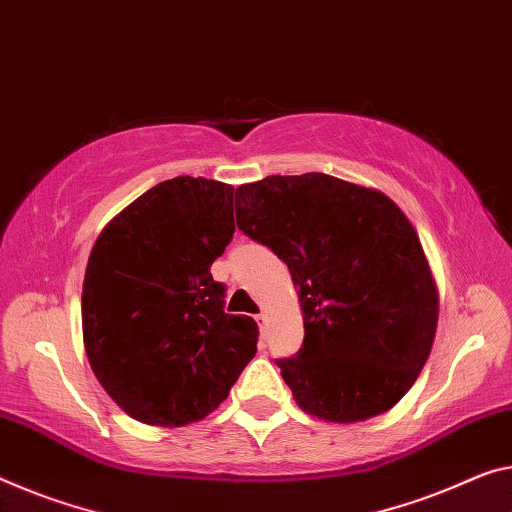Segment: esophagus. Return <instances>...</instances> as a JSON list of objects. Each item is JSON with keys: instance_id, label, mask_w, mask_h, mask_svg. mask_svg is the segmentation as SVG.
<instances>
[{"instance_id": "obj_1", "label": "esophagus", "mask_w": 512, "mask_h": 512, "mask_svg": "<svg viewBox=\"0 0 512 512\" xmlns=\"http://www.w3.org/2000/svg\"><path fill=\"white\" fill-rule=\"evenodd\" d=\"M256 322H258V327H261V332H265V327H267V316H265V313H258Z\"/></svg>"}]
</instances>
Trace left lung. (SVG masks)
Here are the masks:
<instances>
[{"label":"left lung","instance_id":"left-lung-1","mask_svg":"<svg viewBox=\"0 0 512 512\" xmlns=\"http://www.w3.org/2000/svg\"><path fill=\"white\" fill-rule=\"evenodd\" d=\"M238 229L288 265L304 343L277 366L306 414L357 423L389 412L430 357L439 295L405 212L327 174L267 176L235 190Z\"/></svg>","mask_w":512,"mask_h":512}]
</instances>
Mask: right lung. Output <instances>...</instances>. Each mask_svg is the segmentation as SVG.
Segmentation results:
<instances>
[{"mask_svg": "<svg viewBox=\"0 0 512 512\" xmlns=\"http://www.w3.org/2000/svg\"><path fill=\"white\" fill-rule=\"evenodd\" d=\"M233 233V185L192 176L151 187L100 231L82 288L84 350L132 419H206L254 359V318L224 313L210 274Z\"/></svg>", "mask_w": 512, "mask_h": 512, "instance_id": "right-lung-1", "label": "right lung"}]
</instances>
